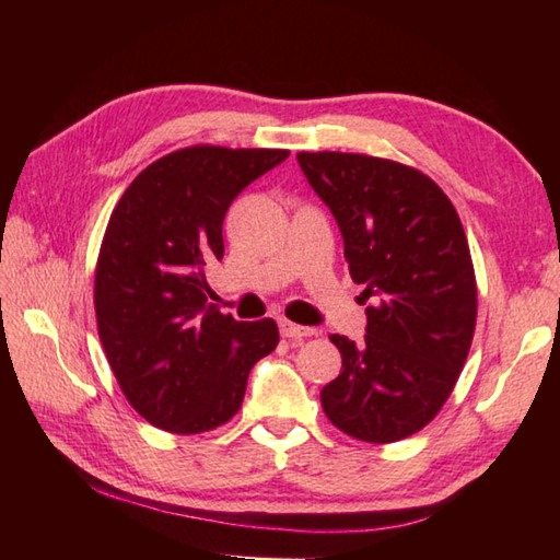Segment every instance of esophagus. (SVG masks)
Returning <instances> with one entry per match:
<instances>
[{"mask_svg":"<svg viewBox=\"0 0 560 560\" xmlns=\"http://www.w3.org/2000/svg\"><path fill=\"white\" fill-rule=\"evenodd\" d=\"M279 329H281V335L287 337V339H305V337H313L315 335L313 327L295 325V323H289V319H281Z\"/></svg>","mask_w":560,"mask_h":560,"instance_id":"1","label":"esophagus"}]
</instances>
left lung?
Masks as SVG:
<instances>
[{
  "instance_id": "1",
  "label": "left lung",
  "mask_w": 560,
  "mask_h": 560,
  "mask_svg": "<svg viewBox=\"0 0 560 560\" xmlns=\"http://www.w3.org/2000/svg\"><path fill=\"white\" fill-rule=\"evenodd\" d=\"M363 283L365 339L331 335L341 373L319 392L327 419L365 443H395L443 409L471 347L477 279L452 201L431 177L363 153H299Z\"/></svg>"
}]
</instances>
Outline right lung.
I'll return each mask as SVG.
<instances>
[{
    "label": "right lung",
    "instance_id": "add662e5",
    "mask_svg": "<svg viewBox=\"0 0 560 560\" xmlns=\"http://www.w3.org/2000/svg\"><path fill=\"white\" fill-rule=\"evenodd\" d=\"M281 149L192 147L141 171L105 229L96 267L103 351L129 404L171 433L211 431L241 409L253 365L277 349L271 317L237 323L207 303L223 219Z\"/></svg>",
    "mask_w": 560,
    "mask_h": 560
}]
</instances>
